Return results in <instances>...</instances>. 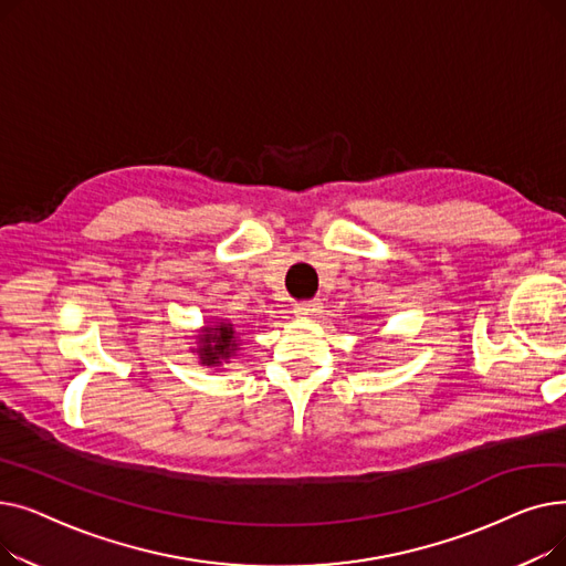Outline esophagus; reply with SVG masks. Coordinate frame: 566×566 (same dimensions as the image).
I'll list each match as a JSON object with an SVG mask.
<instances>
[{
    "instance_id": "34e87169",
    "label": "esophagus",
    "mask_w": 566,
    "mask_h": 566,
    "mask_svg": "<svg viewBox=\"0 0 566 566\" xmlns=\"http://www.w3.org/2000/svg\"><path fill=\"white\" fill-rule=\"evenodd\" d=\"M293 312L298 316H314L321 312V303L318 301H310V303H298L293 307Z\"/></svg>"
}]
</instances>
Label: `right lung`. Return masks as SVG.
<instances>
[{
	"label": "right lung",
	"mask_w": 566,
	"mask_h": 566,
	"mask_svg": "<svg viewBox=\"0 0 566 566\" xmlns=\"http://www.w3.org/2000/svg\"><path fill=\"white\" fill-rule=\"evenodd\" d=\"M199 363L206 367H218L222 360H229L235 353V331L227 321L208 325L203 335H199Z\"/></svg>",
	"instance_id": "right-lung-1"
}]
</instances>
